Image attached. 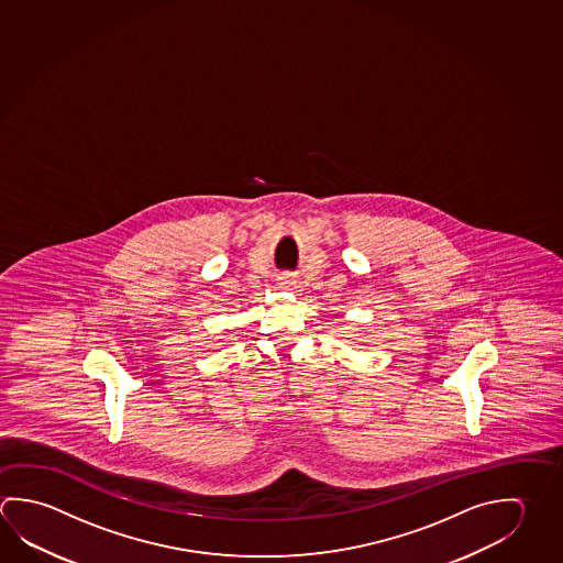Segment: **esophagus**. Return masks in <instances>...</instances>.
Wrapping results in <instances>:
<instances>
[{"label": "esophagus", "instance_id": "obj_1", "mask_svg": "<svg viewBox=\"0 0 563 563\" xmlns=\"http://www.w3.org/2000/svg\"><path fill=\"white\" fill-rule=\"evenodd\" d=\"M280 285L285 286V288H290V286L296 285V280L292 277H285L283 278V283Z\"/></svg>", "mask_w": 563, "mask_h": 563}]
</instances>
